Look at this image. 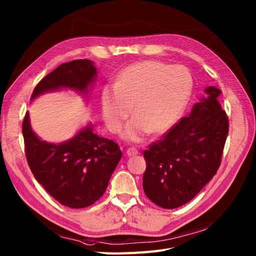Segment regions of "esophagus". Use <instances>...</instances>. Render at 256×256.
<instances>
[{"mask_svg": "<svg viewBox=\"0 0 256 256\" xmlns=\"http://www.w3.org/2000/svg\"><path fill=\"white\" fill-rule=\"evenodd\" d=\"M126 154L128 156H136L138 154V150L136 149V148H128V149L126 150Z\"/></svg>", "mask_w": 256, "mask_h": 256, "instance_id": "1", "label": "esophagus"}]
</instances>
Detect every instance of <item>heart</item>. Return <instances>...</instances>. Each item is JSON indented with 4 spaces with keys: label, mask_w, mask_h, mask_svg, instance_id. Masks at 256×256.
I'll use <instances>...</instances> for the list:
<instances>
[{
    "label": "heart",
    "mask_w": 256,
    "mask_h": 256,
    "mask_svg": "<svg viewBox=\"0 0 256 256\" xmlns=\"http://www.w3.org/2000/svg\"><path fill=\"white\" fill-rule=\"evenodd\" d=\"M192 90V78L182 66L171 67L156 60L130 64L119 74L114 86L103 89L104 122L117 133L130 112L133 119L123 130V138L140 142L149 132L162 134L182 114Z\"/></svg>",
    "instance_id": "1"
}]
</instances>
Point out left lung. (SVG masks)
I'll use <instances>...</instances> for the list:
<instances>
[{"label":"left lung","instance_id":"obj_1","mask_svg":"<svg viewBox=\"0 0 256 256\" xmlns=\"http://www.w3.org/2000/svg\"><path fill=\"white\" fill-rule=\"evenodd\" d=\"M162 138L144 150L146 196L162 208H176L200 192L220 166L228 119L218 101L221 90L210 86Z\"/></svg>","mask_w":256,"mask_h":256}]
</instances>
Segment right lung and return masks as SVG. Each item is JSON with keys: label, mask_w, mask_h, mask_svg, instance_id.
<instances>
[{"label": "right lung", "mask_w": 256, "mask_h": 256, "mask_svg": "<svg viewBox=\"0 0 256 256\" xmlns=\"http://www.w3.org/2000/svg\"><path fill=\"white\" fill-rule=\"evenodd\" d=\"M96 78L92 60L64 62L39 82L32 100L62 88L87 94ZM22 133L26 160L35 178L56 201L71 208H84L100 199L122 156L119 146L96 135L92 124L67 142L48 144L32 130L26 112Z\"/></svg>", "instance_id": "obj_1"}]
</instances>
